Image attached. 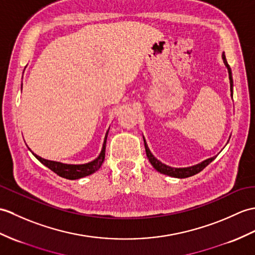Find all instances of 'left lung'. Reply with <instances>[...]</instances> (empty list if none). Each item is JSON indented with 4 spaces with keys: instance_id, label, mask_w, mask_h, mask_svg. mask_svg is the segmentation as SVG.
<instances>
[{
    "instance_id": "1",
    "label": "left lung",
    "mask_w": 255,
    "mask_h": 255,
    "mask_svg": "<svg viewBox=\"0 0 255 255\" xmlns=\"http://www.w3.org/2000/svg\"><path fill=\"white\" fill-rule=\"evenodd\" d=\"M223 61H224V64L225 66L227 67L228 69V75H229V81H230V92H232V98H233V88H234V81H233V75H232V69H230L229 65L226 61V57H225V54H223ZM143 141H144V147H145V152H146V156L147 158H149L150 163L152 164V166L154 167L157 171H159L161 174H164V175H167V176H170V177H175V178H187V177H191L195 174L200 173L201 170H203L208 165L214 161V159L216 158L217 155L213 156V157H210L208 159H205V161L201 162L197 165H193V166H190V167H182V168H176V167H170L168 166V165L166 164H163L162 162H159L158 159L152 154L149 146H147L146 142H145V139L143 137Z\"/></svg>"
}]
</instances>
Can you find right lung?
Here are the masks:
<instances>
[{
	"label": "right lung",
	"instance_id": "right-lung-1",
	"mask_svg": "<svg viewBox=\"0 0 255 255\" xmlns=\"http://www.w3.org/2000/svg\"><path fill=\"white\" fill-rule=\"evenodd\" d=\"M21 89H22V84H21ZM109 130H110V128H109ZM109 130L105 133L103 146H102V150H101V152H100L99 156L96 159H93V161L86 163V164H65V163H61V162L50 161V159H45L37 154H34L33 152H31V153L35 156V158L38 159V161H40L44 165V166L50 168L52 171H54V173L57 174L58 176L63 177V178L70 179V180L79 179V178H82V177H86V176L96 173V171L101 167L102 163L104 162L105 145H106V139H108Z\"/></svg>",
	"mask_w": 255,
	"mask_h": 255
}]
</instances>
